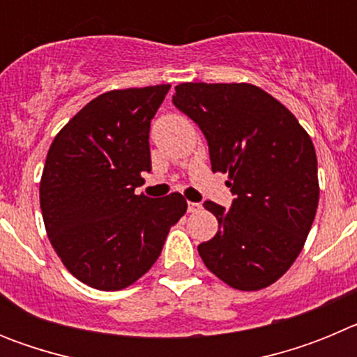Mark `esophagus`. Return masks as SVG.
I'll return each instance as SVG.
<instances>
[{"label":"esophagus","mask_w":357,"mask_h":357,"mask_svg":"<svg viewBox=\"0 0 357 357\" xmlns=\"http://www.w3.org/2000/svg\"><path fill=\"white\" fill-rule=\"evenodd\" d=\"M200 209H202V206L200 204H197V202H189L188 204V213H200Z\"/></svg>","instance_id":"34e87169"}]
</instances>
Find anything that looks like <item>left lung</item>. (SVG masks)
<instances>
[{
    "mask_svg": "<svg viewBox=\"0 0 357 357\" xmlns=\"http://www.w3.org/2000/svg\"><path fill=\"white\" fill-rule=\"evenodd\" d=\"M173 105L206 135L213 172L229 173L232 207L204 202L218 232L198 245L211 272L255 291L301 254L318 207L317 153L307 132L275 98L252 84H181Z\"/></svg>",
    "mask_w": 357,
    "mask_h": 357,
    "instance_id": "8db88e82",
    "label": "left lung"
}]
</instances>
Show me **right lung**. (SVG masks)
Returning a JSON list of instances; mask_svg holds the SVG:
<instances>
[{
	"mask_svg": "<svg viewBox=\"0 0 357 357\" xmlns=\"http://www.w3.org/2000/svg\"><path fill=\"white\" fill-rule=\"evenodd\" d=\"M168 91L100 94L50 146L40 178L46 232L64 266L94 289L116 291L143 277L188 209L181 193H134L151 169L150 123Z\"/></svg>",
	"mask_w": 357,
	"mask_h": 357,
	"instance_id": "add662e5",
	"label": "right lung"
}]
</instances>
